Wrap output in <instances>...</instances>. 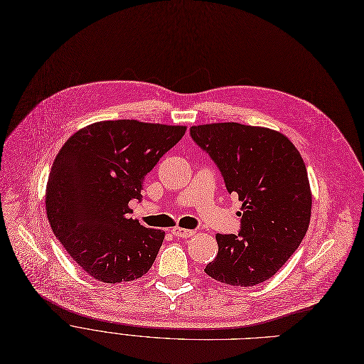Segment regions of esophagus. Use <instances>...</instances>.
Here are the masks:
<instances>
[{"label":"esophagus","instance_id":"1","mask_svg":"<svg viewBox=\"0 0 364 364\" xmlns=\"http://www.w3.org/2000/svg\"><path fill=\"white\" fill-rule=\"evenodd\" d=\"M171 233L176 237H192L195 235L193 230H187V228H181V227H174L171 230Z\"/></svg>","mask_w":364,"mask_h":364}]
</instances>
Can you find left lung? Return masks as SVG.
Segmentation results:
<instances>
[{
  "instance_id": "1",
  "label": "left lung",
  "mask_w": 364,
  "mask_h": 364,
  "mask_svg": "<svg viewBox=\"0 0 364 364\" xmlns=\"http://www.w3.org/2000/svg\"><path fill=\"white\" fill-rule=\"evenodd\" d=\"M227 192L242 200L237 235H217L218 254L205 273L247 288L274 276L309 230L311 192L307 168L283 134L237 122L190 127Z\"/></svg>"
}]
</instances>
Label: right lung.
Returning a JSON list of instances; mask_svg holds the SVG:
<instances>
[{"label": "right lung", "mask_w": 364, "mask_h": 364, "mask_svg": "<svg viewBox=\"0 0 364 364\" xmlns=\"http://www.w3.org/2000/svg\"><path fill=\"white\" fill-rule=\"evenodd\" d=\"M186 127L132 119L88 125L65 143L51 166L46 206L55 237L91 277L105 283L146 274L165 232L140 225L128 203Z\"/></svg>", "instance_id": "obj_1"}]
</instances>
